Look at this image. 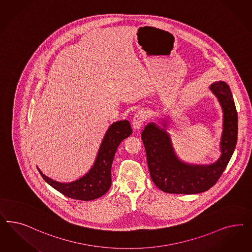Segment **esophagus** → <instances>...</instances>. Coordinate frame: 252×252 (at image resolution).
Returning a JSON list of instances; mask_svg holds the SVG:
<instances>
[{
	"mask_svg": "<svg viewBox=\"0 0 252 252\" xmlns=\"http://www.w3.org/2000/svg\"><path fill=\"white\" fill-rule=\"evenodd\" d=\"M146 118H147V115L145 110L143 109H140L138 110L135 115L133 116V119H132V126H133V129L134 130H139L143 124L145 123L146 121Z\"/></svg>",
	"mask_w": 252,
	"mask_h": 252,
	"instance_id": "34e87169",
	"label": "esophagus"
}]
</instances>
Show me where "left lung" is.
<instances>
[{
  "label": "left lung",
  "mask_w": 252,
  "mask_h": 252,
  "mask_svg": "<svg viewBox=\"0 0 252 252\" xmlns=\"http://www.w3.org/2000/svg\"><path fill=\"white\" fill-rule=\"evenodd\" d=\"M210 88L218 98L223 112L221 154L216 162L192 165L181 161L173 150L170 134L154 122L148 123L142 131L150 176L163 192L190 195L209 190L221 176L235 151L237 112L231 90L226 82L221 81L212 83Z\"/></svg>",
  "instance_id": "left-lung-1"
}]
</instances>
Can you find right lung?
<instances>
[{
	"label": "right lung",
	"mask_w": 252,
	"mask_h": 252,
	"mask_svg": "<svg viewBox=\"0 0 252 252\" xmlns=\"http://www.w3.org/2000/svg\"><path fill=\"white\" fill-rule=\"evenodd\" d=\"M132 132L130 122H114L108 128L99 148L95 162L89 172L71 183H59L44 175L39 169L41 177L61 194L78 200L88 201L105 195L111 187V166L118 146Z\"/></svg>",
	"instance_id": "obj_1"
}]
</instances>
